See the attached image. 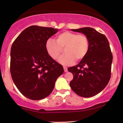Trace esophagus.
<instances>
[{"instance_id": "34e87169", "label": "esophagus", "mask_w": 123, "mask_h": 123, "mask_svg": "<svg viewBox=\"0 0 123 123\" xmlns=\"http://www.w3.org/2000/svg\"><path fill=\"white\" fill-rule=\"evenodd\" d=\"M63 68H64V70L65 72H68V69H67L66 67H63Z\"/></svg>"}]
</instances>
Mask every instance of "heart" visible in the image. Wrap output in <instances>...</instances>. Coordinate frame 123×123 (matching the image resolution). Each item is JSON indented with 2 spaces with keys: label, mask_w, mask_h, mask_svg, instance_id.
<instances>
[{
  "label": "heart",
  "mask_w": 123,
  "mask_h": 123,
  "mask_svg": "<svg viewBox=\"0 0 123 123\" xmlns=\"http://www.w3.org/2000/svg\"><path fill=\"white\" fill-rule=\"evenodd\" d=\"M90 48L87 37L84 34L65 31L57 35L56 42L49 39L45 43V49L50 58L56 60L64 49L65 54L60 56L58 62L64 65H70L80 62L86 56Z\"/></svg>",
  "instance_id": "heart-1"
}]
</instances>
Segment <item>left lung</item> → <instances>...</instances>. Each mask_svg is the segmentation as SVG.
Here are the masks:
<instances>
[{
    "label": "left lung",
    "mask_w": 123,
    "mask_h": 123,
    "mask_svg": "<svg viewBox=\"0 0 123 123\" xmlns=\"http://www.w3.org/2000/svg\"><path fill=\"white\" fill-rule=\"evenodd\" d=\"M71 30L85 35L90 48L78 64L68 68L73 74L70 86L80 96H94L105 88L110 79L112 55L109 43L105 35L92 28Z\"/></svg>",
    "instance_id": "left-lung-1"
}]
</instances>
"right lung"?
<instances>
[{"label":"right lung","mask_w":123,"mask_h":123,"mask_svg":"<svg viewBox=\"0 0 123 123\" xmlns=\"http://www.w3.org/2000/svg\"><path fill=\"white\" fill-rule=\"evenodd\" d=\"M58 29L31 26L13 42L11 50V74L20 92L27 98L41 100L53 91L63 67L50 58L45 43Z\"/></svg>","instance_id":"obj_1"}]
</instances>
